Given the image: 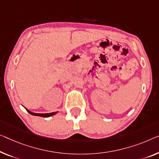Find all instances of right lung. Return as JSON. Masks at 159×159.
Masks as SVG:
<instances>
[{
	"mask_svg": "<svg viewBox=\"0 0 159 159\" xmlns=\"http://www.w3.org/2000/svg\"><path fill=\"white\" fill-rule=\"evenodd\" d=\"M26 111L30 113V114H31L33 116H41V117H44V118L50 117V116H51L55 115L57 113V112H53V113H35L30 112V111H28V109H26Z\"/></svg>",
	"mask_w": 159,
	"mask_h": 159,
	"instance_id": "add662e5",
	"label": "right lung"
}]
</instances>
